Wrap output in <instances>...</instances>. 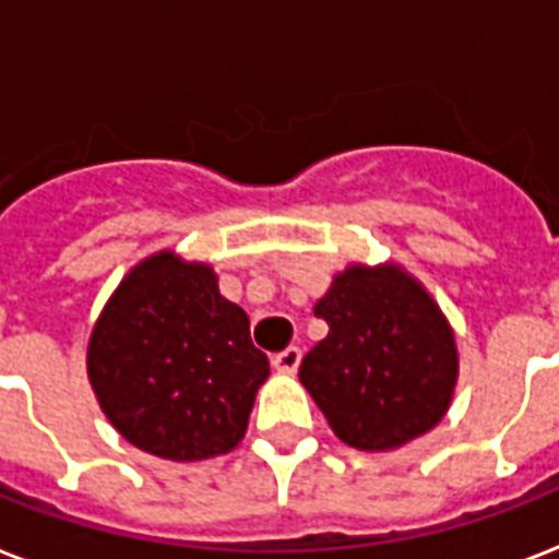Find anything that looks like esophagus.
Here are the masks:
<instances>
[{
	"instance_id": "34e87169",
	"label": "esophagus",
	"mask_w": 559,
	"mask_h": 559,
	"mask_svg": "<svg viewBox=\"0 0 559 559\" xmlns=\"http://www.w3.org/2000/svg\"><path fill=\"white\" fill-rule=\"evenodd\" d=\"M298 362H301V348H296V345H289V348L272 357V368L278 373H296Z\"/></svg>"
}]
</instances>
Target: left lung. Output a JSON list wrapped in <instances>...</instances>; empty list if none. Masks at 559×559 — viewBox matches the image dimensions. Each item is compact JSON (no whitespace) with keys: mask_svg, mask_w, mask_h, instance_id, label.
<instances>
[{"mask_svg":"<svg viewBox=\"0 0 559 559\" xmlns=\"http://www.w3.org/2000/svg\"><path fill=\"white\" fill-rule=\"evenodd\" d=\"M313 313L331 331L301 359L298 380L340 441L366 452L397 450L447 415L459 380L455 336L403 266L354 263Z\"/></svg>","mask_w":559,"mask_h":559,"instance_id":"left-lung-1","label":"left lung"}]
</instances>
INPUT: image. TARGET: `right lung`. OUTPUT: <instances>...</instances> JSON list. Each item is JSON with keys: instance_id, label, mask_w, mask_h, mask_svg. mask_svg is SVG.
Wrapping results in <instances>:
<instances>
[{"instance_id": "obj_1", "label": "right lung", "mask_w": 559, "mask_h": 559, "mask_svg": "<svg viewBox=\"0 0 559 559\" xmlns=\"http://www.w3.org/2000/svg\"><path fill=\"white\" fill-rule=\"evenodd\" d=\"M86 371L124 441L159 459L202 461L243 441L270 359L252 345L249 316L219 296L209 263L156 252L104 307Z\"/></svg>"}]
</instances>
